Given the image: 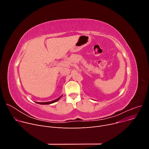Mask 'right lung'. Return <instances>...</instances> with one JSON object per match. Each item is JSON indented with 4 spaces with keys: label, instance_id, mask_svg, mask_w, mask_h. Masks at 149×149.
<instances>
[{
    "label": "right lung",
    "instance_id": "right-lung-1",
    "mask_svg": "<svg viewBox=\"0 0 149 149\" xmlns=\"http://www.w3.org/2000/svg\"><path fill=\"white\" fill-rule=\"evenodd\" d=\"M62 97V95L61 96H60L59 98L53 100V101H48V102H36L37 104H42V105H47V104H52V103H54L56 101H58L61 97Z\"/></svg>",
    "mask_w": 149,
    "mask_h": 149
}]
</instances>
